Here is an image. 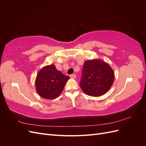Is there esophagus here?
Segmentation results:
<instances>
[{
    "label": "esophagus",
    "mask_w": 146,
    "mask_h": 146,
    "mask_svg": "<svg viewBox=\"0 0 146 146\" xmlns=\"http://www.w3.org/2000/svg\"><path fill=\"white\" fill-rule=\"evenodd\" d=\"M76 75L75 74L70 75V77L71 78H76Z\"/></svg>",
    "instance_id": "34e87169"
}]
</instances>
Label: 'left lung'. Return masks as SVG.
Listing matches in <instances>:
<instances>
[{
    "instance_id": "8db88e82",
    "label": "left lung",
    "mask_w": 146,
    "mask_h": 146,
    "mask_svg": "<svg viewBox=\"0 0 146 146\" xmlns=\"http://www.w3.org/2000/svg\"><path fill=\"white\" fill-rule=\"evenodd\" d=\"M114 80V73L109 64L93 59L85 61L80 86L88 96H101L110 90Z\"/></svg>"
}]
</instances>
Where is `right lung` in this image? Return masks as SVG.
Returning a JSON list of instances; mask_svg holds the SVG:
<instances>
[{"label": "right lung", "mask_w": 146, "mask_h": 146, "mask_svg": "<svg viewBox=\"0 0 146 146\" xmlns=\"http://www.w3.org/2000/svg\"><path fill=\"white\" fill-rule=\"evenodd\" d=\"M70 78L56 69L54 64L47 65L38 72L35 79L37 93L46 99H54L62 92Z\"/></svg>", "instance_id": "obj_1"}]
</instances>
